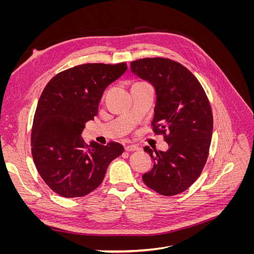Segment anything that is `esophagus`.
<instances>
[{
  "label": "esophagus",
  "instance_id": "34e87169",
  "mask_svg": "<svg viewBox=\"0 0 254 254\" xmlns=\"http://www.w3.org/2000/svg\"><path fill=\"white\" fill-rule=\"evenodd\" d=\"M140 149L141 148L136 145H127V146H125V150H127V151H136V150H140Z\"/></svg>",
  "mask_w": 254,
  "mask_h": 254
}]
</instances>
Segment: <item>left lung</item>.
<instances>
[{
	"label": "left lung",
	"instance_id": "obj_1",
	"mask_svg": "<svg viewBox=\"0 0 254 254\" xmlns=\"http://www.w3.org/2000/svg\"><path fill=\"white\" fill-rule=\"evenodd\" d=\"M130 68L155 87L151 127L168 144L166 151L144 148L155 165L143 175V182L160 195L180 194L200 176L209 156L213 132L209 98L194 74L172 59L143 58L130 63Z\"/></svg>",
	"mask_w": 254,
	"mask_h": 254
}]
</instances>
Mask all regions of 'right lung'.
<instances>
[{
    "mask_svg": "<svg viewBox=\"0 0 254 254\" xmlns=\"http://www.w3.org/2000/svg\"><path fill=\"white\" fill-rule=\"evenodd\" d=\"M127 64H84L58 73L45 86L34 115L32 156L38 173L56 194L82 197L101 186L107 167L124 147L117 142L86 144L81 132L93 120L104 91Z\"/></svg>",
    "mask_w": 254,
    "mask_h": 254,
    "instance_id": "add662e5",
    "label": "right lung"
}]
</instances>
